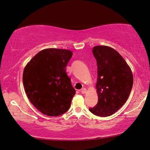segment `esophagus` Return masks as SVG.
Instances as JSON below:
<instances>
[{
    "mask_svg": "<svg viewBox=\"0 0 150 150\" xmlns=\"http://www.w3.org/2000/svg\"><path fill=\"white\" fill-rule=\"evenodd\" d=\"M81 93H82V94H85V93H86V88H82V90H81Z\"/></svg>",
    "mask_w": 150,
    "mask_h": 150,
    "instance_id": "esophagus-1",
    "label": "esophagus"
}]
</instances>
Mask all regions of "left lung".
<instances>
[{
  "label": "left lung",
  "instance_id": "1",
  "mask_svg": "<svg viewBox=\"0 0 150 150\" xmlns=\"http://www.w3.org/2000/svg\"><path fill=\"white\" fill-rule=\"evenodd\" d=\"M93 53L97 63L96 88L98 99L95 107L89 110L96 116L108 117L127 100L133 86V74L123 57L113 48L95 46Z\"/></svg>",
  "mask_w": 150,
  "mask_h": 150
}]
</instances>
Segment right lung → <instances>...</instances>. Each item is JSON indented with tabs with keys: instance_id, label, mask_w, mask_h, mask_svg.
Here are the masks:
<instances>
[{
	"instance_id": "obj_1",
	"label": "right lung",
	"mask_w": 150,
	"mask_h": 150,
	"mask_svg": "<svg viewBox=\"0 0 150 150\" xmlns=\"http://www.w3.org/2000/svg\"><path fill=\"white\" fill-rule=\"evenodd\" d=\"M72 56L70 50L48 48L38 53L25 67V93L43 114L59 116L70 109L76 91L66 68Z\"/></svg>"
}]
</instances>
